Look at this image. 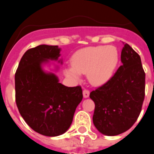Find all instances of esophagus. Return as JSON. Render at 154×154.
Segmentation results:
<instances>
[{
  "label": "esophagus",
  "mask_w": 154,
  "mask_h": 154,
  "mask_svg": "<svg viewBox=\"0 0 154 154\" xmlns=\"http://www.w3.org/2000/svg\"><path fill=\"white\" fill-rule=\"evenodd\" d=\"M89 96V91L88 89H84L83 90V97L88 98Z\"/></svg>",
  "instance_id": "obj_1"
}]
</instances>
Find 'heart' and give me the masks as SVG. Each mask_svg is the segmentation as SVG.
Instances as JSON below:
<instances>
[{
    "label": "heart",
    "instance_id": "obj_1",
    "mask_svg": "<svg viewBox=\"0 0 154 154\" xmlns=\"http://www.w3.org/2000/svg\"><path fill=\"white\" fill-rule=\"evenodd\" d=\"M119 62V53L114 46L98 45L82 48L72 57V65L64 70L65 76L75 82L87 74L92 85L99 86L111 79Z\"/></svg>",
    "mask_w": 154,
    "mask_h": 154
}]
</instances>
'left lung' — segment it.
Listing matches in <instances>:
<instances>
[{"instance_id":"left-lung-1","label":"left lung","mask_w":154,"mask_h":154,"mask_svg":"<svg viewBox=\"0 0 154 154\" xmlns=\"http://www.w3.org/2000/svg\"><path fill=\"white\" fill-rule=\"evenodd\" d=\"M121 62L111 79L89 95L96 105L94 126L106 136L119 135L131 128L144 100L145 72L140 57L126 43Z\"/></svg>"}]
</instances>
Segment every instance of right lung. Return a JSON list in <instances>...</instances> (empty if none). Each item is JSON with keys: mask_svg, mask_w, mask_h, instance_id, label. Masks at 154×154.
Segmentation results:
<instances>
[{"mask_svg": "<svg viewBox=\"0 0 154 154\" xmlns=\"http://www.w3.org/2000/svg\"><path fill=\"white\" fill-rule=\"evenodd\" d=\"M60 51L58 46L47 45L28 49L14 77L19 112L32 130L46 137H57L69 130L83 97L81 87L65 86L56 75L43 69L50 61L62 64V59L58 60Z\"/></svg>", "mask_w": 154, "mask_h": 154, "instance_id": "right-lung-1", "label": "right lung"}]
</instances>
